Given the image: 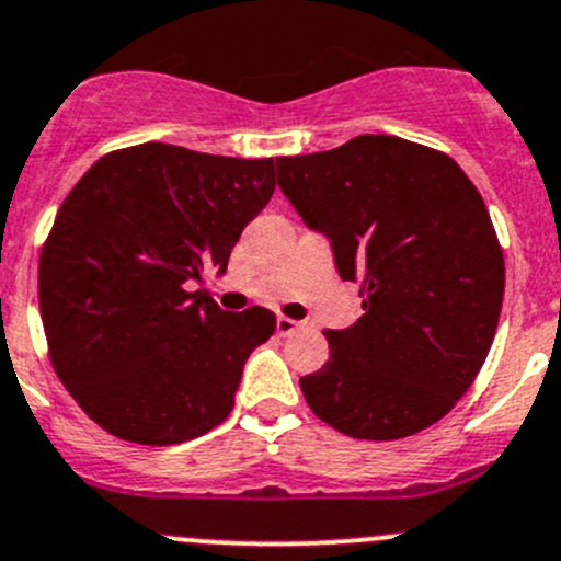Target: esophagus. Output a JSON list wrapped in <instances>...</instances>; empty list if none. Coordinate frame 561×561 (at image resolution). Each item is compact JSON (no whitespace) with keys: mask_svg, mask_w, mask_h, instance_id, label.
Masks as SVG:
<instances>
[{"mask_svg":"<svg viewBox=\"0 0 561 561\" xmlns=\"http://www.w3.org/2000/svg\"><path fill=\"white\" fill-rule=\"evenodd\" d=\"M298 320H293V318H285V314H279V318H276V334H282V336H287V334H293V331L298 329Z\"/></svg>","mask_w":561,"mask_h":561,"instance_id":"34e87169","label":"esophagus"}]
</instances>
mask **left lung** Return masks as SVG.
Wrapping results in <instances>:
<instances>
[{
	"label": "left lung",
	"instance_id": "1",
	"mask_svg": "<svg viewBox=\"0 0 561 561\" xmlns=\"http://www.w3.org/2000/svg\"><path fill=\"white\" fill-rule=\"evenodd\" d=\"M276 183L364 314L323 331L329 362L301 378L314 416L351 438L394 442L436 425L474 383L504 298L485 203L447 153L364 134L276 159Z\"/></svg>",
	"mask_w": 561,
	"mask_h": 561
}]
</instances>
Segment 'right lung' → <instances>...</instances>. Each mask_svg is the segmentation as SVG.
I'll use <instances>...</instances> for the list:
<instances>
[{"mask_svg": "<svg viewBox=\"0 0 561 561\" xmlns=\"http://www.w3.org/2000/svg\"><path fill=\"white\" fill-rule=\"evenodd\" d=\"M274 159L145 142L98 159L65 197L37 268L48 353L106 433L170 447L230 416L274 312H225L192 282L225 274L276 188Z\"/></svg>", "mask_w": 561, "mask_h": 561, "instance_id": "add662e5", "label": "right lung"}]
</instances>
